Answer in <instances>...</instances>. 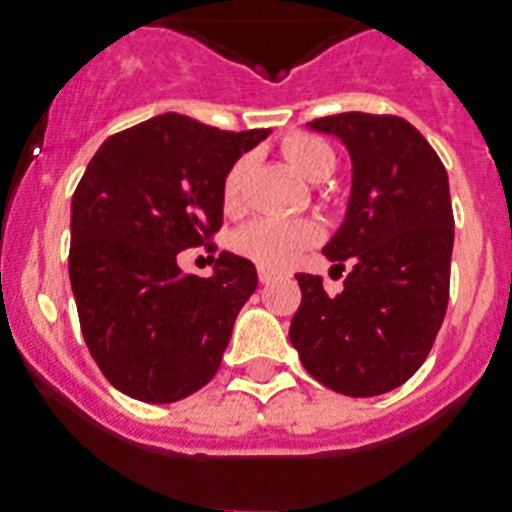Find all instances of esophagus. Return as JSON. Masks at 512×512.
Returning <instances> with one entry per match:
<instances>
[{
    "mask_svg": "<svg viewBox=\"0 0 512 512\" xmlns=\"http://www.w3.org/2000/svg\"><path fill=\"white\" fill-rule=\"evenodd\" d=\"M257 278H260V283H270L276 278V273L270 268H257Z\"/></svg>",
    "mask_w": 512,
    "mask_h": 512,
    "instance_id": "1",
    "label": "esophagus"
}]
</instances>
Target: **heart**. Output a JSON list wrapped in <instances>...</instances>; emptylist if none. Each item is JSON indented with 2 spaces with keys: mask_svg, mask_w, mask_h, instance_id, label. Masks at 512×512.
<instances>
[{
  "mask_svg": "<svg viewBox=\"0 0 512 512\" xmlns=\"http://www.w3.org/2000/svg\"><path fill=\"white\" fill-rule=\"evenodd\" d=\"M283 156L309 182H325L336 169V156L330 145L317 137L291 135L283 140ZM249 171V156L239 158L223 179V203L236 208L242 200L244 176ZM320 239V226L307 218H255L244 223L231 236V247L242 257H249L260 268H289L304 249Z\"/></svg>",
  "mask_w": 512,
  "mask_h": 512,
  "instance_id": "b5f03b06",
  "label": "heart"
}]
</instances>
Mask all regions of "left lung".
Here are the masks:
<instances>
[{
  "mask_svg": "<svg viewBox=\"0 0 512 512\" xmlns=\"http://www.w3.org/2000/svg\"><path fill=\"white\" fill-rule=\"evenodd\" d=\"M341 140L351 192L322 247L349 265L343 291L296 273L302 304L289 338L317 382L351 398L398 388L422 367L448 309L453 208L448 171L406 119L346 111L307 124Z\"/></svg>",
  "mask_w": 512,
  "mask_h": 512,
  "instance_id": "1",
  "label": "left lung"
}]
</instances>
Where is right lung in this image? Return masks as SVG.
<instances>
[{
	"label": "right lung",
	"instance_id": "right-lung-1",
	"mask_svg": "<svg viewBox=\"0 0 512 512\" xmlns=\"http://www.w3.org/2000/svg\"><path fill=\"white\" fill-rule=\"evenodd\" d=\"M268 135L171 111L90 158L72 195L70 283L90 356L124 395L182 401L221 367L255 265L221 252L210 278L184 276L176 255L221 229L223 179Z\"/></svg>",
	"mask_w": 512,
	"mask_h": 512
}]
</instances>
